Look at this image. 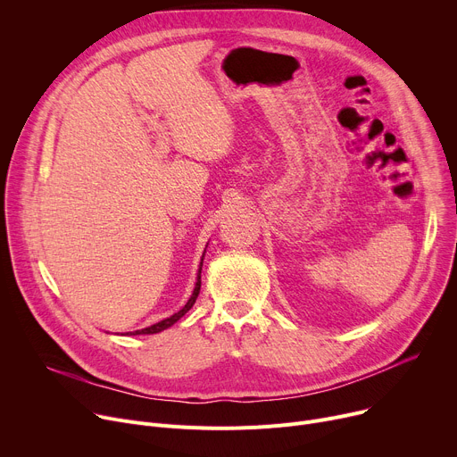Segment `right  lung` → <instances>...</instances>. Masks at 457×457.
Masks as SVG:
<instances>
[{
    "mask_svg": "<svg viewBox=\"0 0 457 457\" xmlns=\"http://www.w3.org/2000/svg\"><path fill=\"white\" fill-rule=\"evenodd\" d=\"M204 255H205V250H204ZM204 255H202V262H204ZM202 262H200V268H198V276H196V283H195V290H193V294H191V297L187 299V303H186V307L181 309V311H178L176 314H172L170 318H167V320H162V321H158V323H154V325H150V327H146V328H141V330H134V332H127V337H141V334H158V332H162V330H165V328H169V327H172L176 321H179L181 318H184L191 309H193V305H195V301H196V297H198V294H200V287H202V281H200V273H202Z\"/></svg>",
    "mask_w": 457,
    "mask_h": 457,
    "instance_id": "obj_1",
    "label": "right lung"
}]
</instances>
